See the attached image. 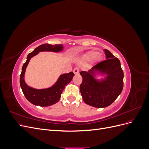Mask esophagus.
I'll list each match as a JSON object with an SVG mask.
<instances>
[{"label": "esophagus", "instance_id": "1", "mask_svg": "<svg viewBox=\"0 0 149 149\" xmlns=\"http://www.w3.org/2000/svg\"><path fill=\"white\" fill-rule=\"evenodd\" d=\"M79 70L78 67H76L74 68V69L73 70V73L75 74H77L79 73Z\"/></svg>", "mask_w": 149, "mask_h": 149}]
</instances>
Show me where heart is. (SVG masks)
I'll list each match as a JSON object with an SVG mask.
<instances>
[{"label":"heart","instance_id":"obj_1","mask_svg":"<svg viewBox=\"0 0 149 149\" xmlns=\"http://www.w3.org/2000/svg\"><path fill=\"white\" fill-rule=\"evenodd\" d=\"M93 59L96 60L97 61H100L101 56L96 51L90 50L86 53L83 56V60L86 61H89Z\"/></svg>","mask_w":149,"mask_h":149}]
</instances>
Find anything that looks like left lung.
I'll return each mask as SVG.
<instances>
[{
	"instance_id": "8db88e82",
	"label": "left lung",
	"mask_w": 149,
	"mask_h": 149,
	"mask_svg": "<svg viewBox=\"0 0 149 149\" xmlns=\"http://www.w3.org/2000/svg\"><path fill=\"white\" fill-rule=\"evenodd\" d=\"M106 60L100 62L88 71H81L83 82L80 84V92L84 102L97 108L111 105L121 93L124 86V73L120 62L106 49H104ZM98 72L107 76L98 80L95 73Z\"/></svg>"
}]
</instances>
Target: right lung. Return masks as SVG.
I'll use <instances>...</instances> for the list:
<instances>
[{
  "instance_id": "add662e5",
  "label": "right lung",
  "mask_w": 149,
  "mask_h": 149,
  "mask_svg": "<svg viewBox=\"0 0 149 149\" xmlns=\"http://www.w3.org/2000/svg\"><path fill=\"white\" fill-rule=\"evenodd\" d=\"M63 45L42 44L36 48L34 50L29 53L26 57V61L22 68L20 78V84L22 91L26 100L31 104L41 107H47L55 104L61 97V94L65 88V86L70 83L74 74L73 72L60 75L57 81L52 87L47 89H38L31 88L25 82L24 75L30 59L37 55L40 52H60L63 50Z\"/></svg>"
}]
</instances>
